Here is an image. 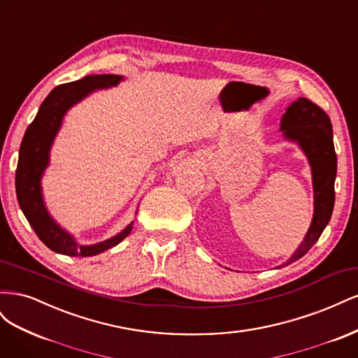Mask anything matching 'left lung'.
<instances>
[{"label":"left lung","mask_w":358,"mask_h":358,"mask_svg":"<svg viewBox=\"0 0 358 358\" xmlns=\"http://www.w3.org/2000/svg\"><path fill=\"white\" fill-rule=\"evenodd\" d=\"M280 131H284V137L289 142H296L305 152L312 170L313 199H315L309 230L297 251L282 264L287 266L309 251L331 218L338 158L334 152L333 127L329 115L308 99L301 96L287 107V112L280 119Z\"/></svg>","instance_id":"left-lung-1"}]
</instances>
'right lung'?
<instances>
[{
	"instance_id": "1",
	"label": "right lung",
	"mask_w": 358,
	"mask_h": 358,
	"mask_svg": "<svg viewBox=\"0 0 358 358\" xmlns=\"http://www.w3.org/2000/svg\"><path fill=\"white\" fill-rule=\"evenodd\" d=\"M121 80L124 78L117 74H94L57 86L41 103L34 121L27 128L20 143L16 169L17 201L38 239L53 252L70 257H92L116 246L133 230L134 221L129 222L121 233L104 242L80 245L69 231L53 221L41 194V176L49 166L50 148L59 131L64 115L91 92L116 86Z\"/></svg>"
}]
</instances>
